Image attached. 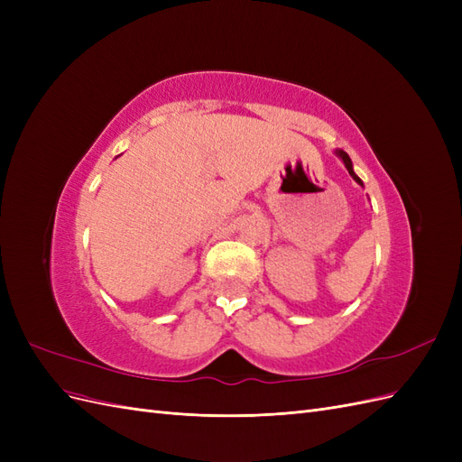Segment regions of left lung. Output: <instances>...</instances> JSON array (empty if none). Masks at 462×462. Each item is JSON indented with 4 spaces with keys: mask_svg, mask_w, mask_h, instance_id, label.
Returning <instances> with one entry per match:
<instances>
[{
    "mask_svg": "<svg viewBox=\"0 0 462 462\" xmlns=\"http://www.w3.org/2000/svg\"><path fill=\"white\" fill-rule=\"evenodd\" d=\"M335 156H337L343 163H345V167H346V171H348V175H351L356 183L360 185V187H365V183H362V179L355 173V170H353V162H351V158H348V153L345 152V150H339V148H335Z\"/></svg>",
    "mask_w": 462,
    "mask_h": 462,
    "instance_id": "8db88e82",
    "label": "left lung"
}]
</instances>
